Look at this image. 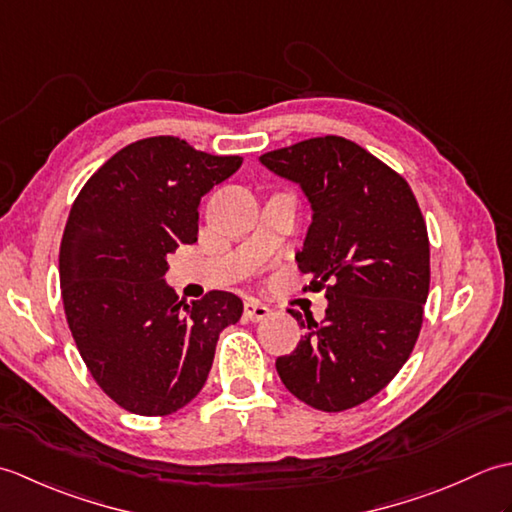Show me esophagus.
Instances as JSON below:
<instances>
[{
	"label": "esophagus",
	"instance_id": "1",
	"mask_svg": "<svg viewBox=\"0 0 512 512\" xmlns=\"http://www.w3.org/2000/svg\"><path fill=\"white\" fill-rule=\"evenodd\" d=\"M268 314H270V308L264 306V303H259L257 299H248L244 303V317L248 321H262L268 317Z\"/></svg>",
	"mask_w": 512,
	"mask_h": 512
}]
</instances>
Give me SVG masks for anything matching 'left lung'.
I'll return each mask as SVG.
<instances>
[{
	"label": "left lung",
	"instance_id": "obj_1",
	"mask_svg": "<svg viewBox=\"0 0 512 512\" xmlns=\"http://www.w3.org/2000/svg\"><path fill=\"white\" fill-rule=\"evenodd\" d=\"M259 162L299 184L312 209L297 253L310 290L325 288L321 323L303 321L277 374L306 405L352 409L376 396L418 341L429 295V237L405 178L341 136L268 151Z\"/></svg>",
	"mask_w": 512,
	"mask_h": 512
}]
</instances>
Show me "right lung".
<instances>
[{"label": "right lung", "mask_w": 512, "mask_h": 512, "mask_svg": "<svg viewBox=\"0 0 512 512\" xmlns=\"http://www.w3.org/2000/svg\"><path fill=\"white\" fill-rule=\"evenodd\" d=\"M187 140L127 145L85 182L65 224V317L96 383L138 416H167L200 394L220 332L242 317L233 292L178 301L167 257L198 242L200 200L242 167Z\"/></svg>", "instance_id": "1"}]
</instances>
